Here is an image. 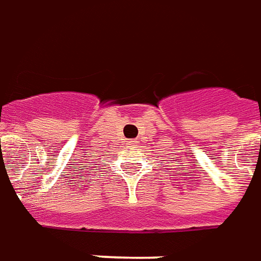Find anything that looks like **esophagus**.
<instances>
[{
    "mask_svg": "<svg viewBox=\"0 0 261 261\" xmlns=\"http://www.w3.org/2000/svg\"><path fill=\"white\" fill-rule=\"evenodd\" d=\"M136 144H137L136 140H130V141H128V145H136Z\"/></svg>",
    "mask_w": 261,
    "mask_h": 261,
    "instance_id": "esophagus-1",
    "label": "esophagus"
}]
</instances>
